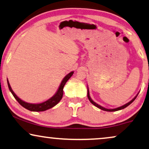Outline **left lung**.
Segmentation results:
<instances>
[{"mask_svg": "<svg viewBox=\"0 0 149 149\" xmlns=\"http://www.w3.org/2000/svg\"><path fill=\"white\" fill-rule=\"evenodd\" d=\"M138 93H139V92H138V93H137V95H135V96L134 97H133V98L132 100H131V101H129V102H127V104H125L122 105V106H121V107H117V108H115V109H107V108H104V107H103L100 106V105L98 104H97L96 102H94V101L93 100L91 99V96H90V94H89V90H88V86H87V97H88V100H89V101L91 102V104H93L94 105V106H95L96 107H97V108H99L100 109H101V110L105 111H110V112H112V111H116L122 110V109H123L126 108V107H128V106H129V105L131 104V103H132L135 100V98H136L137 96V95H138Z\"/></svg>", "mask_w": 149, "mask_h": 149, "instance_id": "left-lung-1", "label": "left lung"}]
</instances>
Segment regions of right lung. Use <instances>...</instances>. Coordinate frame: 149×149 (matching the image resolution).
Listing matches in <instances>:
<instances>
[{
	"instance_id": "obj_1",
	"label": "right lung",
	"mask_w": 149,
	"mask_h": 149,
	"mask_svg": "<svg viewBox=\"0 0 149 149\" xmlns=\"http://www.w3.org/2000/svg\"><path fill=\"white\" fill-rule=\"evenodd\" d=\"M73 73H74V71H71L70 73H69L68 74L66 75V76L64 77L63 80H62L61 84H60L59 87H58L57 91H56L55 94H54L52 97H51L50 98L47 100L42 102H39V103H29L22 100L20 99L19 97L17 96L16 94L15 93L14 91L12 90V88L10 86V84H9V82L8 79H7V84H8L9 91H10L11 93H12V95H14L15 99L18 102V103H19L22 107H23L24 108L27 109V110L31 111H36V112L45 111L48 110V109H49L51 108H52V107H54V106H56V105L61 100L62 97H63V95L64 86L65 85L66 82H67V80H68L72 76Z\"/></svg>"
}]
</instances>
